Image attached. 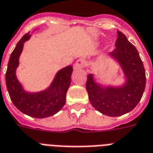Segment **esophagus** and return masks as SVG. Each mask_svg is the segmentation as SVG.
<instances>
[{
	"label": "esophagus",
	"instance_id": "esophagus-1",
	"mask_svg": "<svg viewBox=\"0 0 153 153\" xmlns=\"http://www.w3.org/2000/svg\"><path fill=\"white\" fill-rule=\"evenodd\" d=\"M87 64V62L86 60H84L83 58H79V60H77V62L74 63V69L75 70H79V69L83 68L86 66Z\"/></svg>",
	"mask_w": 153,
	"mask_h": 153
}]
</instances>
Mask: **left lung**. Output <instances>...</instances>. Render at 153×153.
<instances>
[{
    "instance_id": "1",
    "label": "left lung",
    "mask_w": 153,
    "mask_h": 153,
    "mask_svg": "<svg viewBox=\"0 0 153 153\" xmlns=\"http://www.w3.org/2000/svg\"><path fill=\"white\" fill-rule=\"evenodd\" d=\"M118 38L111 55L122 66L128 82L124 87H103L95 83L93 74L87 75L86 89L91 105L108 116H120L131 111L141 100L146 84L145 70L135 45L129 42L123 33Z\"/></svg>"
}]
</instances>
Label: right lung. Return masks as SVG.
I'll use <instances>...</instances> for the list:
<instances>
[{
  "label": "right lung",
  "instance_id": "obj_1",
  "mask_svg": "<svg viewBox=\"0 0 153 153\" xmlns=\"http://www.w3.org/2000/svg\"><path fill=\"white\" fill-rule=\"evenodd\" d=\"M30 37V32L25 33L10 55L5 74L7 90L13 103L22 113L34 118H46L58 112L66 103V92L71 84L73 67L68 66L59 71L51 87L45 91L25 92L17 80L15 71L23 44Z\"/></svg>",
  "mask_w": 153,
  "mask_h": 153
}]
</instances>
